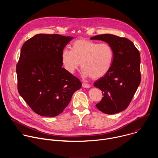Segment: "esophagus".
Returning a JSON list of instances; mask_svg holds the SVG:
<instances>
[{
    "label": "esophagus",
    "instance_id": "obj_1",
    "mask_svg": "<svg viewBox=\"0 0 158 158\" xmlns=\"http://www.w3.org/2000/svg\"><path fill=\"white\" fill-rule=\"evenodd\" d=\"M82 86L84 88H90V87H91V85H90L88 84H86V83H82Z\"/></svg>",
    "mask_w": 158,
    "mask_h": 158
}]
</instances>
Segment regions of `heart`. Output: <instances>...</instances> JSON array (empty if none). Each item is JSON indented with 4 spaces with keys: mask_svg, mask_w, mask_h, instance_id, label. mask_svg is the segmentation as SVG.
Listing matches in <instances>:
<instances>
[{
    "mask_svg": "<svg viewBox=\"0 0 158 158\" xmlns=\"http://www.w3.org/2000/svg\"><path fill=\"white\" fill-rule=\"evenodd\" d=\"M61 59L65 69L73 74L80 65L82 76L93 79L104 76L110 70L114 52L109 44L79 39L71 45V51L64 49Z\"/></svg>",
    "mask_w": 158,
    "mask_h": 158,
    "instance_id": "heart-1",
    "label": "heart"
}]
</instances>
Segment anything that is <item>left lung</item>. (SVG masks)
Segmentation results:
<instances>
[{"label":"left lung","mask_w":158,"mask_h":158,"mask_svg":"<svg viewBox=\"0 0 158 158\" xmlns=\"http://www.w3.org/2000/svg\"><path fill=\"white\" fill-rule=\"evenodd\" d=\"M90 39L107 42L114 52L110 70L94 84L104 96L96 106L105 114L118 113L127 107L141 82L140 54L134 44L124 37L106 34Z\"/></svg>","instance_id":"8db88e82"}]
</instances>
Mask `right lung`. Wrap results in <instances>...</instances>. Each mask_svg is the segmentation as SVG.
Masks as SVG:
<instances>
[{
    "mask_svg": "<svg viewBox=\"0 0 158 158\" xmlns=\"http://www.w3.org/2000/svg\"><path fill=\"white\" fill-rule=\"evenodd\" d=\"M73 38L39 34L22 47L16 67L18 91L40 116H58L81 87L79 79L62 67V52Z\"/></svg>",
    "mask_w": 158,
    "mask_h": 158,
    "instance_id": "1",
    "label": "right lung"
}]
</instances>
